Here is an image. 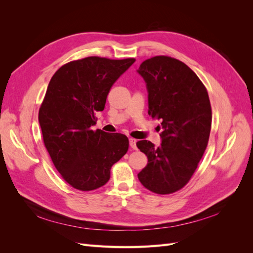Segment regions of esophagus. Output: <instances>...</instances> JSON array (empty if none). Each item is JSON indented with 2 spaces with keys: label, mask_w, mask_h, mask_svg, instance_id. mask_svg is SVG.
Wrapping results in <instances>:
<instances>
[{
  "label": "esophagus",
  "mask_w": 253,
  "mask_h": 253,
  "mask_svg": "<svg viewBox=\"0 0 253 253\" xmlns=\"http://www.w3.org/2000/svg\"><path fill=\"white\" fill-rule=\"evenodd\" d=\"M128 141H129V147H131V148L134 149V150H136V149H137V147H136V139L129 138Z\"/></svg>",
  "instance_id": "esophagus-1"
}]
</instances>
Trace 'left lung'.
<instances>
[{
  "instance_id": "left-lung-1",
  "label": "left lung",
  "mask_w": 253,
  "mask_h": 253,
  "mask_svg": "<svg viewBox=\"0 0 253 253\" xmlns=\"http://www.w3.org/2000/svg\"><path fill=\"white\" fill-rule=\"evenodd\" d=\"M149 91V115L160 121L162 144L148 140L136 145L148 157L138 173L144 188L171 194L192 177L208 145L212 111L209 95L197 75L181 61L155 56L140 64Z\"/></svg>"
}]
</instances>
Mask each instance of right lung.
I'll return each instance as SVG.
<instances>
[{"mask_svg": "<svg viewBox=\"0 0 253 253\" xmlns=\"http://www.w3.org/2000/svg\"><path fill=\"white\" fill-rule=\"evenodd\" d=\"M134 62V58L86 57L62 65L49 81L39 110L43 142L53 166L75 189L104 186L112 166L127 152L126 135L91 126L113 84Z\"/></svg>", "mask_w": 253, "mask_h": 253, "instance_id": "add662e5", "label": "right lung"}]
</instances>
